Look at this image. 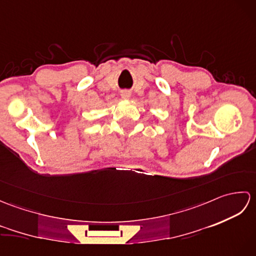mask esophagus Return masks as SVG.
<instances>
[{
	"instance_id": "esophagus-1",
	"label": "esophagus",
	"mask_w": 256,
	"mask_h": 256,
	"mask_svg": "<svg viewBox=\"0 0 256 256\" xmlns=\"http://www.w3.org/2000/svg\"><path fill=\"white\" fill-rule=\"evenodd\" d=\"M121 96L123 98V99L126 100V99H130V96H131V94H130L128 91H123L122 94H121Z\"/></svg>"
}]
</instances>
